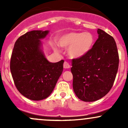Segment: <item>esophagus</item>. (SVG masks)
Here are the masks:
<instances>
[{"instance_id": "esophagus-1", "label": "esophagus", "mask_w": 128, "mask_h": 128, "mask_svg": "<svg viewBox=\"0 0 128 128\" xmlns=\"http://www.w3.org/2000/svg\"><path fill=\"white\" fill-rule=\"evenodd\" d=\"M70 67V64H69L67 62L65 61V62H64V68H69Z\"/></svg>"}]
</instances>
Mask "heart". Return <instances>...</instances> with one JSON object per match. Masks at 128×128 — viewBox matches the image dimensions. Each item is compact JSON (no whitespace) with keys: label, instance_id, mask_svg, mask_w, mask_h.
<instances>
[{"label":"heart","instance_id":"heart-1","mask_svg":"<svg viewBox=\"0 0 128 128\" xmlns=\"http://www.w3.org/2000/svg\"><path fill=\"white\" fill-rule=\"evenodd\" d=\"M94 41V36L90 32L73 31L61 35L58 42L62 48H68V55L76 59L84 56L91 50ZM54 48L58 51V46H55Z\"/></svg>","mask_w":128,"mask_h":128}]
</instances>
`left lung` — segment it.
<instances>
[{"instance_id":"1","label":"left lung","mask_w":128,"mask_h":128,"mask_svg":"<svg viewBox=\"0 0 128 128\" xmlns=\"http://www.w3.org/2000/svg\"><path fill=\"white\" fill-rule=\"evenodd\" d=\"M98 38L91 50L72 61L73 88L84 102H94L110 92L118 67V51L112 36L98 29Z\"/></svg>"}]
</instances>
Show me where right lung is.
I'll return each mask as SVG.
<instances>
[{
  "label": "right lung",
  "instance_id": "1",
  "mask_svg": "<svg viewBox=\"0 0 128 128\" xmlns=\"http://www.w3.org/2000/svg\"><path fill=\"white\" fill-rule=\"evenodd\" d=\"M49 32H28L16 41L11 55L10 70L16 88L32 100L49 97L63 71L64 60L50 62L46 58L41 40Z\"/></svg>",
  "mask_w": 128,
  "mask_h": 128
}]
</instances>
